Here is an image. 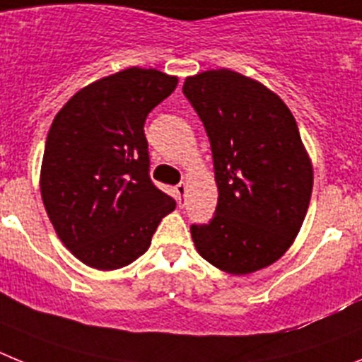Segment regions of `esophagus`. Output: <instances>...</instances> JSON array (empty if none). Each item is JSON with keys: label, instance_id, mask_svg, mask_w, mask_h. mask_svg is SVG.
I'll return each instance as SVG.
<instances>
[{"label": "esophagus", "instance_id": "1", "mask_svg": "<svg viewBox=\"0 0 362 362\" xmlns=\"http://www.w3.org/2000/svg\"><path fill=\"white\" fill-rule=\"evenodd\" d=\"M185 191H187V184H178L177 187H175V193H177V200H178V205H184L185 202Z\"/></svg>", "mask_w": 362, "mask_h": 362}]
</instances>
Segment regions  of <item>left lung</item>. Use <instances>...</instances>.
Returning <instances> with one entry per match:
<instances>
[{"label":"left lung","mask_w":362,"mask_h":362,"mask_svg":"<svg viewBox=\"0 0 362 362\" xmlns=\"http://www.w3.org/2000/svg\"><path fill=\"white\" fill-rule=\"evenodd\" d=\"M211 142L218 205L209 223L191 226L204 259L250 274L292 245L310 204L314 171L286 104L258 81L220 68L187 77Z\"/></svg>","instance_id":"1"}]
</instances>
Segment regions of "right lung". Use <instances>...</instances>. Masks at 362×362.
Here are the masks:
<instances>
[{"label":"right lung","instance_id":"1","mask_svg":"<svg viewBox=\"0 0 362 362\" xmlns=\"http://www.w3.org/2000/svg\"><path fill=\"white\" fill-rule=\"evenodd\" d=\"M178 79L128 68L88 84L55 115L45 144L41 198L55 233L99 270L129 265L177 204L149 178L148 113Z\"/></svg>","mask_w":362,"mask_h":362}]
</instances>
